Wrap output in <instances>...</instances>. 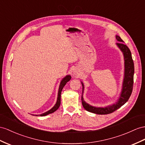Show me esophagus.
Instances as JSON below:
<instances>
[{
    "mask_svg": "<svg viewBox=\"0 0 145 145\" xmlns=\"http://www.w3.org/2000/svg\"><path fill=\"white\" fill-rule=\"evenodd\" d=\"M80 72H79V71L78 70H73V74L75 75H76V76H78V75H80V73H79Z\"/></svg>",
    "mask_w": 145,
    "mask_h": 145,
    "instance_id": "34e87169",
    "label": "esophagus"
}]
</instances>
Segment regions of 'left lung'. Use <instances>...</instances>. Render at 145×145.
<instances>
[{
  "mask_svg": "<svg viewBox=\"0 0 145 145\" xmlns=\"http://www.w3.org/2000/svg\"><path fill=\"white\" fill-rule=\"evenodd\" d=\"M116 39L118 41L116 43V46L120 48V50L123 54L124 59V79L122 85V89L120 95L117 100V102L112 105L106 106L105 107H97L89 104L84 101L83 92H84V84L83 82H81L83 86V92L81 96V102L84 108L89 112L97 114H107L114 112L118 108L128 101L131 96L133 84V74H134V64L132 57L131 52L129 48L123 43L121 37L116 35Z\"/></svg>",
  "mask_w": 145,
  "mask_h": 145,
  "instance_id": "8db88e82",
  "label": "left lung"
}]
</instances>
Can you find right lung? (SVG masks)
Wrapping results in <instances>:
<instances>
[{
    "instance_id": "right-lung-1",
    "label": "right lung",
    "mask_w": 145,
    "mask_h": 145,
    "mask_svg": "<svg viewBox=\"0 0 145 145\" xmlns=\"http://www.w3.org/2000/svg\"><path fill=\"white\" fill-rule=\"evenodd\" d=\"M70 80H71V76L70 75H66L64 78H63L61 83H60V85H59V91H58V94H57V101L56 103V104L54 105V106L53 108H51L50 110L47 111L46 112L42 113L41 114H38V115H35L36 116H46V115L51 114V113H54V111H56L58 108L59 106L61 105V92L63 88L64 87L65 85L66 84V83L69 81Z\"/></svg>"
}]
</instances>
